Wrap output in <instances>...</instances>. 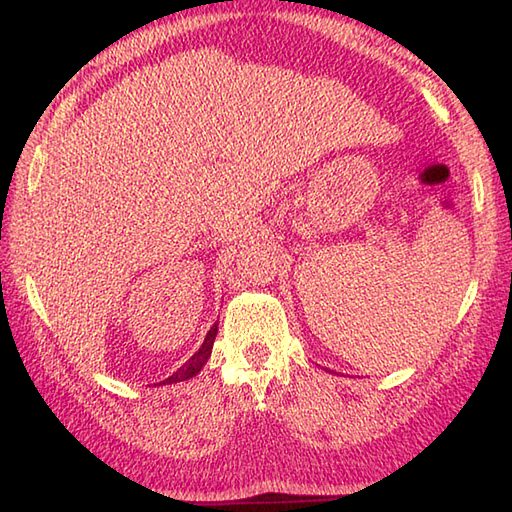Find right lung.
I'll return each mask as SVG.
<instances>
[{
	"label": "right lung",
	"instance_id": "right-lung-1",
	"mask_svg": "<svg viewBox=\"0 0 512 512\" xmlns=\"http://www.w3.org/2000/svg\"><path fill=\"white\" fill-rule=\"evenodd\" d=\"M215 336H217V323L213 325V328L206 332V336H204V343L200 345V350L195 352L187 363H184L178 372H173L167 380H162V385H171V383H182V380H189V378H193L195 374L200 372V369L206 365V361H209V356H211V350H213V341H215Z\"/></svg>",
	"mask_w": 512,
	"mask_h": 512
}]
</instances>
